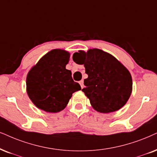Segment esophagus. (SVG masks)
<instances>
[{
  "instance_id": "esophagus-1",
  "label": "esophagus",
  "mask_w": 157,
  "mask_h": 157,
  "mask_svg": "<svg viewBox=\"0 0 157 157\" xmlns=\"http://www.w3.org/2000/svg\"><path fill=\"white\" fill-rule=\"evenodd\" d=\"M79 83H80V86H81V88H83V87H84V81H83V80H80V82H79Z\"/></svg>"
}]
</instances>
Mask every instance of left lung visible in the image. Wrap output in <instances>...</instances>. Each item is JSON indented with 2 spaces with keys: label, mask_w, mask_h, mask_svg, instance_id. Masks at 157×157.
<instances>
[{
  "label": "left lung",
  "mask_w": 157,
  "mask_h": 157,
  "mask_svg": "<svg viewBox=\"0 0 157 157\" xmlns=\"http://www.w3.org/2000/svg\"><path fill=\"white\" fill-rule=\"evenodd\" d=\"M72 59L77 64H84L88 77L84 80L82 90L95 110L110 113L126 104L132 93V77L117 59L96 48L75 53Z\"/></svg>",
  "instance_id": "obj_1"
}]
</instances>
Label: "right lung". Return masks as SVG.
Here are the masks:
<instances>
[{
    "label": "right lung",
    "mask_w": 157,
    "mask_h": 157,
    "mask_svg": "<svg viewBox=\"0 0 157 157\" xmlns=\"http://www.w3.org/2000/svg\"><path fill=\"white\" fill-rule=\"evenodd\" d=\"M69 53L59 49L51 51L42 57L27 77V94L35 106L45 112L63 110L72 93L81 90L70 70L66 69Z\"/></svg>",
    "instance_id": "1"
}]
</instances>
